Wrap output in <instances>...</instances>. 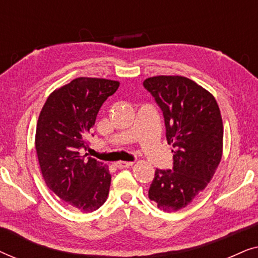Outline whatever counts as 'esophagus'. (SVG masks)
<instances>
[{"mask_svg": "<svg viewBox=\"0 0 258 258\" xmlns=\"http://www.w3.org/2000/svg\"><path fill=\"white\" fill-rule=\"evenodd\" d=\"M134 163L133 162H126V161H118L117 163H116V167L118 169H124V168H129L132 167Z\"/></svg>", "mask_w": 258, "mask_h": 258, "instance_id": "34e87169", "label": "esophagus"}]
</instances>
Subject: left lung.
<instances>
[{"instance_id":"obj_1","label":"left lung","mask_w":258,"mask_h":258,"mask_svg":"<svg viewBox=\"0 0 258 258\" xmlns=\"http://www.w3.org/2000/svg\"><path fill=\"white\" fill-rule=\"evenodd\" d=\"M143 86L164 116L174 150L172 170L156 169L149 199L161 210H181L207 188L223 154V122L213 94L184 76L148 77Z\"/></svg>"}]
</instances>
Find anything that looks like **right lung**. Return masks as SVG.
<instances>
[{
    "label": "right lung",
    "instance_id": "1",
    "mask_svg": "<svg viewBox=\"0 0 258 258\" xmlns=\"http://www.w3.org/2000/svg\"><path fill=\"white\" fill-rule=\"evenodd\" d=\"M118 81L77 77L49 95L38 116L35 148L45 184L69 208L93 213L107 201L111 175L93 157L81 155L101 105Z\"/></svg>",
    "mask_w": 258,
    "mask_h": 258
}]
</instances>
